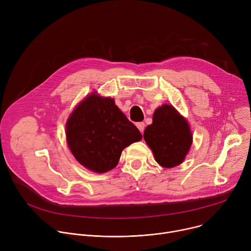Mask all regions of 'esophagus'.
<instances>
[{"label":"esophagus","mask_w":251,"mask_h":251,"mask_svg":"<svg viewBox=\"0 0 251 251\" xmlns=\"http://www.w3.org/2000/svg\"><path fill=\"white\" fill-rule=\"evenodd\" d=\"M136 126H137V128L139 129V131H140L141 133L144 132V129H145V124H144V123H143V122H139V123L136 124Z\"/></svg>","instance_id":"34e87169"}]
</instances>
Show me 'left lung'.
<instances>
[{
  "instance_id": "left-lung-1",
  "label": "left lung",
  "mask_w": 251,
  "mask_h": 251,
  "mask_svg": "<svg viewBox=\"0 0 251 251\" xmlns=\"http://www.w3.org/2000/svg\"><path fill=\"white\" fill-rule=\"evenodd\" d=\"M144 140L156 162L164 168H174L184 162L193 143L187 119L175 107L163 104L153 114V122L144 131Z\"/></svg>"
}]
</instances>
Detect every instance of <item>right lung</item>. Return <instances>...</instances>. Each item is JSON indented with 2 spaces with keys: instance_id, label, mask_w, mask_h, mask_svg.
I'll return each mask as SVG.
<instances>
[{
  "instance_id": "right-lung-1",
  "label": "right lung",
  "mask_w": 251,
  "mask_h": 251,
  "mask_svg": "<svg viewBox=\"0 0 251 251\" xmlns=\"http://www.w3.org/2000/svg\"><path fill=\"white\" fill-rule=\"evenodd\" d=\"M65 128L70 152L78 163L95 173L115 168L122 151L142 139L140 131L115 105L114 99L96 92L78 103Z\"/></svg>"
}]
</instances>
